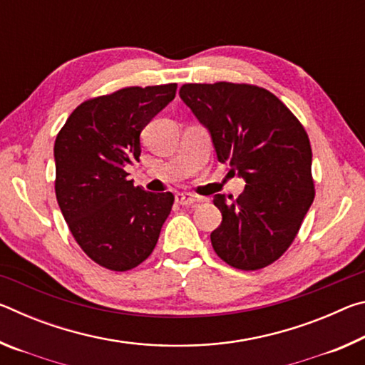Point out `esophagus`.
Returning a JSON list of instances; mask_svg holds the SVG:
<instances>
[{"label":"esophagus","mask_w":365,"mask_h":365,"mask_svg":"<svg viewBox=\"0 0 365 365\" xmlns=\"http://www.w3.org/2000/svg\"><path fill=\"white\" fill-rule=\"evenodd\" d=\"M175 201L182 206H191V205H195V202H200L201 197L195 196V195H190V193H177Z\"/></svg>","instance_id":"esophagus-1"}]
</instances>
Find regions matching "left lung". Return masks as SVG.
Returning <instances> with one entry per match:
<instances>
[{"label":"left lung","instance_id":"8db88e82","mask_svg":"<svg viewBox=\"0 0 365 365\" xmlns=\"http://www.w3.org/2000/svg\"><path fill=\"white\" fill-rule=\"evenodd\" d=\"M178 93L211 133L217 159L246 182L235 201L214 196L222 224L211 233L212 248L235 269H262L289 248L316 195L304 127L256 85L187 83Z\"/></svg>","mask_w":365,"mask_h":365}]
</instances>
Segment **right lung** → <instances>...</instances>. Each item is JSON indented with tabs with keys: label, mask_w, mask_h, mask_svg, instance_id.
Wrapping results in <instances>:
<instances>
[{
	"label": "right lung",
	"mask_w": 365,
	"mask_h": 365,
	"mask_svg": "<svg viewBox=\"0 0 365 365\" xmlns=\"http://www.w3.org/2000/svg\"><path fill=\"white\" fill-rule=\"evenodd\" d=\"M177 83L128 86L73 109L54 143L58 205L91 261L125 272L151 255L174 195L128 180L140 159V133L175 98Z\"/></svg>",
	"instance_id": "obj_1"
}]
</instances>
